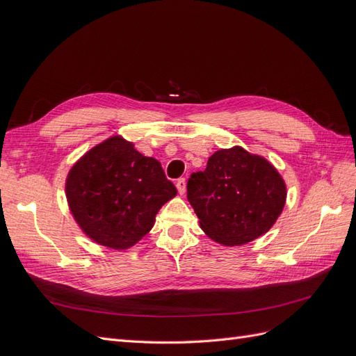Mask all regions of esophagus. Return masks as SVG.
Returning a JSON list of instances; mask_svg holds the SVG:
<instances>
[{
	"instance_id": "1",
	"label": "esophagus",
	"mask_w": 356,
	"mask_h": 356,
	"mask_svg": "<svg viewBox=\"0 0 356 356\" xmlns=\"http://www.w3.org/2000/svg\"><path fill=\"white\" fill-rule=\"evenodd\" d=\"M186 186H187L186 178H179V179H177V188H178V193H179V195H184V193H186Z\"/></svg>"
}]
</instances>
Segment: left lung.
Wrapping results in <instances>:
<instances>
[{"label": "left lung", "mask_w": 356, "mask_h": 356, "mask_svg": "<svg viewBox=\"0 0 356 356\" xmlns=\"http://www.w3.org/2000/svg\"><path fill=\"white\" fill-rule=\"evenodd\" d=\"M187 199L212 241L239 246L272 229L286 186L270 161L236 145L215 152L207 169L191 174Z\"/></svg>", "instance_id": "8db88e82"}]
</instances>
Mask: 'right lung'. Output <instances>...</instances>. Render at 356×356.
Returning a JSON list of instances; mask_svg holds the SVG:
<instances>
[{"instance_id":"1","label":"right lung","mask_w":356,"mask_h":356,"mask_svg":"<svg viewBox=\"0 0 356 356\" xmlns=\"http://www.w3.org/2000/svg\"><path fill=\"white\" fill-rule=\"evenodd\" d=\"M74 220L98 245L127 250L152 230L156 215L177 196L160 161L114 135L75 161L65 182Z\"/></svg>"}]
</instances>
